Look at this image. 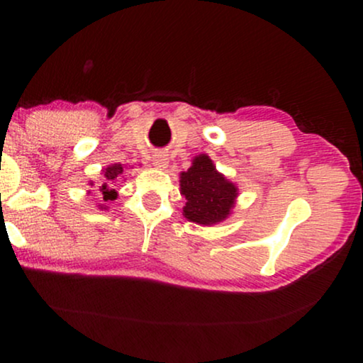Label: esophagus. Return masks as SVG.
<instances>
[{"label":"esophagus","mask_w":363,"mask_h":363,"mask_svg":"<svg viewBox=\"0 0 363 363\" xmlns=\"http://www.w3.org/2000/svg\"><path fill=\"white\" fill-rule=\"evenodd\" d=\"M153 163H155L157 167H167L168 158H167L165 153L158 152V153H155V155H153Z\"/></svg>","instance_id":"obj_1"}]
</instances>
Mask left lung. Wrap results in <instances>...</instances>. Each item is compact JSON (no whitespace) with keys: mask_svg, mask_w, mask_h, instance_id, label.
I'll return each instance as SVG.
<instances>
[{"mask_svg":"<svg viewBox=\"0 0 363 363\" xmlns=\"http://www.w3.org/2000/svg\"><path fill=\"white\" fill-rule=\"evenodd\" d=\"M180 186L186 198L183 215L198 225L225 220L238 196V188L216 172L208 155L196 157L188 172L182 173Z\"/></svg>","mask_w":363,"mask_h":363,"instance_id":"8db88e82","label":"left lung"}]
</instances>
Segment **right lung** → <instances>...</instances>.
I'll return each mask as SVG.
<instances>
[{
  "label": "right lung",
  "instance_id": "add662e5",
  "mask_svg": "<svg viewBox=\"0 0 363 363\" xmlns=\"http://www.w3.org/2000/svg\"><path fill=\"white\" fill-rule=\"evenodd\" d=\"M122 173H123L122 165H112L104 170L102 186H99V191H101L104 201H112L117 198V191L113 190V185H116V182H118V178L122 177Z\"/></svg>",
  "mask_w": 363,
  "mask_h": 363
}]
</instances>
